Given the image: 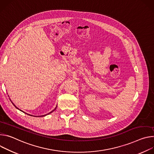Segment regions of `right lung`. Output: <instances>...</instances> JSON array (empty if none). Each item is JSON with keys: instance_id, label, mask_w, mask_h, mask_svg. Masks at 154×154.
Here are the masks:
<instances>
[{"instance_id": "add662e5", "label": "right lung", "mask_w": 154, "mask_h": 154, "mask_svg": "<svg viewBox=\"0 0 154 154\" xmlns=\"http://www.w3.org/2000/svg\"><path fill=\"white\" fill-rule=\"evenodd\" d=\"M11 102H12V101H11ZM12 103H13V105H14V106H15V107H16V108H17V109H19V110H20V111H22V112H24V113H26V112H24V111H22V110H21V109H19V108H18V107H16V106H15V105H14V103H13V102H12ZM56 108H57V106H56V108H54V109H53V111H51V112H49V113H48V114H45V115H43V116H32V115H30V114H27V113H26V114H28V115H29V116H35V117H43V116H46V115H48V114H50V113H51V112H53V111H54V110H55V109H56Z\"/></svg>"}]
</instances>
